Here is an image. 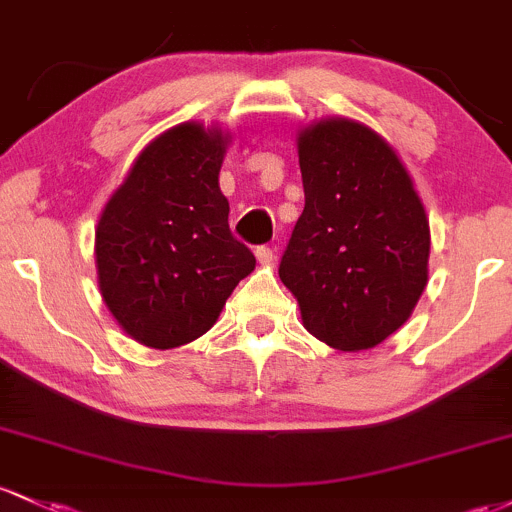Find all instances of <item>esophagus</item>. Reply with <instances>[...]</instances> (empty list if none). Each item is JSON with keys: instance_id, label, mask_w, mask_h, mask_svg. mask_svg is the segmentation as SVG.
<instances>
[{"instance_id": "obj_1", "label": "esophagus", "mask_w": 512, "mask_h": 512, "mask_svg": "<svg viewBox=\"0 0 512 512\" xmlns=\"http://www.w3.org/2000/svg\"><path fill=\"white\" fill-rule=\"evenodd\" d=\"M255 257H257V262H260V265H272L274 250H272V247L262 245V247H257V250H255Z\"/></svg>"}]
</instances>
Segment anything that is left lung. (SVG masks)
<instances>
[{
    "instance_id": "1",
    "label": "left lung",
    "mask_w": 512,
    "mask_h": 512,
    "mask_svg": "<svg viewBox=\"0 0 512 512\" xmlns=\"http://www.w3.org/2000/svg\"><path fill=\"white\" fill-rule=\"evenodd\" d=\"M306 206L279 265L301 323L342 352L372 350L428 286L430 221L396 148L328 116L296 133Z\"/></svg>"
}]
</instances>
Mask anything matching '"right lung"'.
<instances>
[{
    "label": "right lung",
    "mask_w": 512,
    "mask_h": 512,
    "mask_svg": "<svg viewBox=\"0 0 512 512\" xmlns=\"http://www.w3.org/2000/svg\"><path fill=\"white\" fill-rule=\"evenodd\" d=\"M230 133L199 121L150 140L99 213V294L123 333L153 350L211 330L255 255L230 235L218 187Z\"/></svg>",
    "instance_id": "right-lung-1"
}]
</instances>
